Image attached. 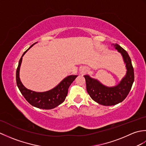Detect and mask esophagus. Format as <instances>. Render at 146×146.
<instances>
[{"label": "esophagus", "mask_w": 146, "mask_h": 146, "mask_svg": "<svg viewBox=\"0 0 146 146\" xmlns=\"http://www.w3.org/2000/svg\"><path fill=\"white\" fill-rule=\"evenodd\" d=\"M87 71H88V70L86 69V68L83 67V68H81V69H80V74H81V75H85V74H86Z\"/></svg>", "instance_id": "1"}]
</instances>
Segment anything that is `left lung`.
I'll return each instance as SVG.
<instances>
[{
  "instance_id": "1",
  "label": "left lung",
  "mask_w": 146,
  "mask_h": 146,
  "mask_svg": "<svg viewBox=\"0 0 146 146\" xmlns=\"http://www.w3.org/2000/svg\"><path fill=\"white\" fill-rule=\"evenodd\" d=\"M122 55L126 67V74L115 86H107L88 75L84 76L86 90L90 97L98 104L105 106L115 105L122 102L128 95L134 81V73L132 61L127 52L117 44H111Z\"/></svg>"
}]
</instances>
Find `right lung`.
Masks as SVG:
<instances>
[{
	"instance_id": "right-lung-1",
	"label": "right lung",
	"mask_w": 146,
	"mask_h": 146,
	"mask_svg": "<svg viewBox=\"0 0 146 146\" xmlns=\"http://www.w3.org/2000/svg\"><path fill=\"white\" fill-rule=\"evenodd\" d=\"M37 42H35V44L31 46L24 52L20 59L19 62L18 67L16 71L17 85L22 95L33 106L41 108V109H52V108L58 107V105L61 104L64 101L68 94L69 86L78 75H71L66 76L55 87L46 92H37L26 88L20 80L19 71L21 65L23 56Z\"/></svg>"
}]
</instances>
